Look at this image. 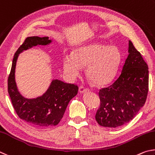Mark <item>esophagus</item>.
<instances>
[{
    "instance_id": "1",
    "label": "esophagus",
    "mask_w": 155,
    "mask_h": 155,
    "mask_svg": "<svg viewBox=\"0 0 155 155\" xmlns=\"http://www.w3.org/2000/svg\"><path fill=\"white\" fill-rule=\"evenodd\" d=\"M88 91H89V89L88 88H86L83 86H80V88H79V91H80V93H86V92H88Z\"/></svg>"
}]
</instances>
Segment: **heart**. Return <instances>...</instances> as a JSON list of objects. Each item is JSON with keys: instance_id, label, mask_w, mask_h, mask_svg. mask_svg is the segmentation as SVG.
Here are the masks:
<instances>
[{"instance_id": "heart-1", "label": "heart", "mask_w": 155, "mask_h": 155, "mask_svg": "<svg viewBox=\"0 0 155 155\" xmlns=\"http://www.w3.org/2000/svg\"><path fill=\"white\" fill-rule=\"evenodd\" d=\"M121 59L120 51L116 46L101 43L82 46L64 57L63 69L68 75L76 77L82 67H86V76L92 83L104 85L114 77Z\"/></svg>"}]
</instances>
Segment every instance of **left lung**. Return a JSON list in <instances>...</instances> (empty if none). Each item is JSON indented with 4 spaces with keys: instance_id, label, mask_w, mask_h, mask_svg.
Wrapping results in <instances>:
<instances>
[{
    "instance_id": "left-lung-1",
    "label": "left lung",
    "mask_w": 155,
    "mask_h": 155,
    "mask_svg": "<svg viewBox=\"0 0 155 155\" xmlns=\"http://www.w3.org/2000/svg\"><path fill=\"white\" fill-rule=\"evenodd\" d=\"M148 92V64L129 41V54L118 78L99 91L97 122L99 125L112 128L129 123L143 106Z\"/></svg>"
}]
</instances>
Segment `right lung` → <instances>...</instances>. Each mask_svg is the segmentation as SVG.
Here are the masks:
<instances>
[{"mask_svg":"<svg viewBox=\"0 0 155 155\" xmlns=\"http://www.w3.org/2000/svg\"><path fill=\"white\" fill-rule=\"evenodd\" d=\"M50 42L48 37L26 38L14 54L7 81L8 93L16 114L21 120L39 127L57 125L63 117L70 100L78 91V85L55 80L47 92L36 99H26L18 92L15 81V69L19 54L32 46L47 45Z\"/></svg>","mask_w":155,"mask_h":155,"instance_id":"1","label":"right lung"}]
</instances>
